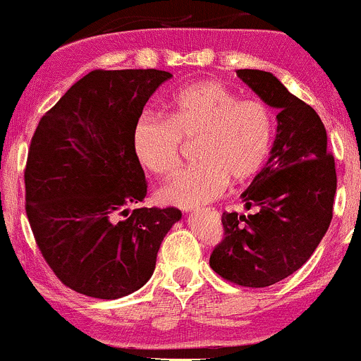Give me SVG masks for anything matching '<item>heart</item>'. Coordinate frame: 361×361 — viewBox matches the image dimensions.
<instances>
[{
	"label": "heart",
	"mask_w": 361,
	"mask_h": 361,
	"mask_svg": "<svg viewBox=\"0 0 361 361\" xmlns=\"http://www.w3.org/2000/svg\"><path fill=\"white\" fill-rule=\"evenodd\" d=\"M165 119L142 116L133 128V151L147 172L169 179L180 165L182 144L195 142L196 166L158 191L169 205L192 209L219 198L228 180L255 176L272 149V110L258 99H240L219 82H196L173 92Z\"/></svg>",
	"instance_id": "heart-1"
}]
</instances>
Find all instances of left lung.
<instances>
[{"label": "left lung", "instance_id": "left-lung-1", "mask_svg": "<svg viewBox=\"0 0 361 361\" xmlns=\"http://www.w3.org/2000/svg\"><path fill=\"white\" fill-rule=\"evenodd\" d=\"M237 75L279 110L277 133L265 166L240 195L245 209L258 212L223 214L224 240L210 255V267L238 286L267 288L297 272L319 245L331 221L337 173L312 106L270 71Z\"/></svg>", "mask_w": 361, "mask_h": 361}]
</instances>
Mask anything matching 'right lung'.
I'll use <instances>...</instances> for the list:
<instances>
[{
  "instance_id": "right-lung-1",
  "label": "right lung",
  "mask_w": 361,
  "mask_h": 361,
  "mask_svg": "<svg viewBox=\"0 0 361 361\" xmlns=\"http://www.w3.org/2000/svg\"><path fill=\"white\" fill-rule=\"evenodd\" d=\"M172 73L94 70L38 123L27 152L26 214L35 240L64 286L103 300L140 290L180 210L140 209L145 173L133 128ZM126 215V220H119Z\"/></svg>"
}]
</instances>
